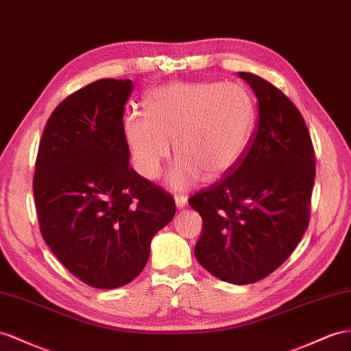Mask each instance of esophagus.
I'll use <instances>...</instances> for the list:
<instances>
[{
	"instance_id": "34e87169",
	"label": "esophagus",
	"mask_w": 351,
	"mask_h": 351,
	"mask_svg": "<svg viewBox=\"0 0 351 351\" xmlns=\"http://www.w3.org/2000/svg\"><path fill=\"white\" fill-rule=\"evenodd\" d=\"M186 195H184V194H178V195H175V203H176V206L179 209H182L184 206L186 204Z\"/></svg>"
}]
</instances>
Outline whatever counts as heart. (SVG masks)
I'll use <instances>...</instances> for the list:
<instances>
[{
  "mask_svg": "<svg viewBox=\"0 0 351 351\" xmlns=\"http://www.w3.org/2000/svg\"><path fill=\"white\" fill-rule=\"evenodd\" d=\"M143 114L124 121V134L138 172L157 179L170 156L178 157L169 184L185 190L218 179L245 154L254 138L256 106L236 83L200 82L158 87L143 101Z\"/></svg>",
  "mask_w": 351,
  "mask_h": 351,
  "instance_id": "obj_1",
  "label": "heart"
}]
</instances>
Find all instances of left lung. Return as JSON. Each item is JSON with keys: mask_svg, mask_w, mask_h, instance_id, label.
Returning a JSON list of instances; mask_svg holds the SVG:
<instances>
[{"mask_svg": "<svg viewBox=\"0 0 351 351\" xmlns=\"http://www.w3.org/2000/svg\"><path fill=\"white\" fill-rule=\"evenodd\" d=\"M239 77L258 99V128L246 152L219 181L190 197L203 228L194 255L234 285L280 267L308 227L316 161L301 112L282 90L250 73Z\"/></svg>", "mask_w": 351, "mask_h": 351, "instance_id": "obj_1", "label": "left lung"}]
</instances>
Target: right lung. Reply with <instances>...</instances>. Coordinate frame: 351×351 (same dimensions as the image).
I'll use <instances>...</instances> for the list:
<instances>
[{
	"mask_svg": "<svg viewBox=\"0 0 351 351\" xmlns=\"http://www.w3.org/2000/svg\"><path fill=\"white\" fill-rule=\"evenodd\" d=\"M130 80L104 78L51 112L35 161L43 239L77 278L97 289L130 283L151 240L175 217V200L130 167L124 104Z\"/></svg>",
	"mask_w": 351,
	"mask_h": 351,
	"instance_id": "obj_1",
	"label": "right lung"
}]
</instances>
